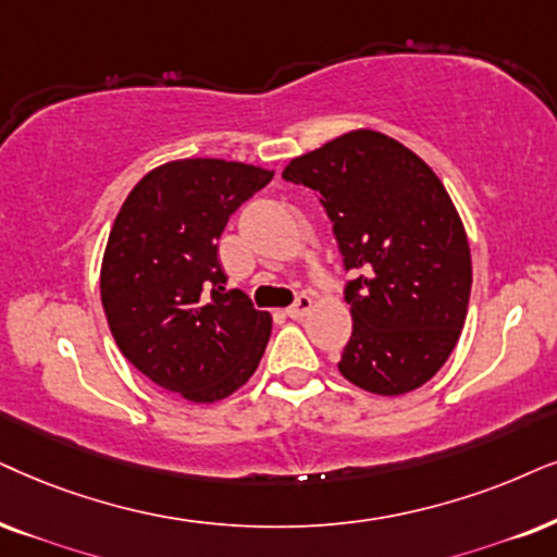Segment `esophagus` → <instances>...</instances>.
I'll return each instance as SVG.
<instances>
[{
  "instance_id": "obj_1",
  "label": "esophagus",
  "mask_w": 557,
  "mask_h": 557,
  "mask_svg": "<svg viewBox=\"0 0 557 557\" xmlns=\"http://www.w3.org/2000/svg\"><path fill=\"white\" fill-rule=\"evenodd\" d=\"M311 308H313V300L308 298V295H298V300L287 308V315H290V319H302V315L311 313Z\"/></svg>"
}]
</instances>
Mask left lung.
<instances>
[{
    "instance_id": "left-lung-1",
    "label": "left lung",
    "mask_w": 557,
    "mask_h": 557,
    "mask_svg": "<svg viewBox=\"0 0 557 557\" xmlns=\"http://www.w3.org/2000/svg\"><path fill=\"white\" fill-rule=\"evenodd\" d=\"M283 177L313 189L334 223L351 336L339 372L377 396L417 391L453 355L473 264L460 215L424 159L377 131L302 153Z\"/></svg>"
}]
</instances>
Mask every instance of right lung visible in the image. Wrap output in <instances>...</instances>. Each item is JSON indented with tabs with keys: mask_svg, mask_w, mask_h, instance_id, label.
<instances>
[{
	"mask_svg": "<svg viewBox=\"0 0 557 557\" xmlns=\"http://www.w3.org/2000/svg\"><path fill=\"white\" fill-rule=\"evenodd\" d=\"M270 169L180 159L151 169L112 223L100 295L117 349L159 388L215 404L255 375L272 315L226 290L218 238Z\"/></svg>",
	"mask_w": 557,
	"mask_h": 557,
	"instance_id": "right-lung-1",
	"label": "right lung"
}]
</instances>
